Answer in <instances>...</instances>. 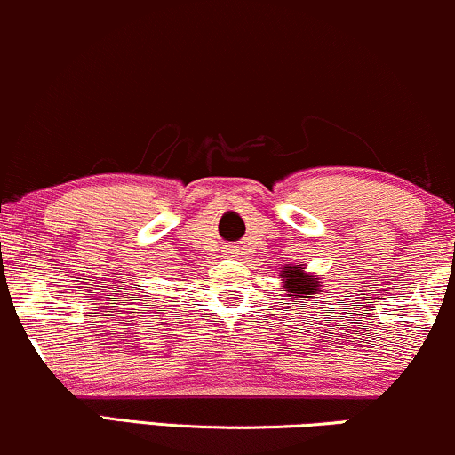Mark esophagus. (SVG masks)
Returning a JSON list of instances; mask_svg holds the SVG:
<instances>
[{
	"label": "esophagus",
	"instance_id": "34e87169",
	"mask_svg": "<svg viewBox=\"0 0 455 455\" xmlns=\"http://www.w3.org/2000/svg\"><path fill=\"white\" fill-rule=\"evenodd\" d=\"M231 251H233V250H228V254H231Z\"/></svg>",
	"mask_w": 455,
	"mask_h": 455
}]
</instances>
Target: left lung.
I'll return each mask as SVG.
<instances>
[{
    "label": "left lung",
    "mask_w": 455,
    "mask_h": 455,
    "mask_svg": "<svg viewBox=\"0 0 455 455\" xmlns=\"http://www.w3.org/2000/svg\"><path fill=\"white\" fill-rule=\"evenodd\" d=\"M281 283L283 287L281 290L287 291V300H302V298H315V294L321 290V283L317 275H310L302 268V264H296V267H285L281 270Z\"/></svg>",
    "instance_id": "1"
}]
</instances>
